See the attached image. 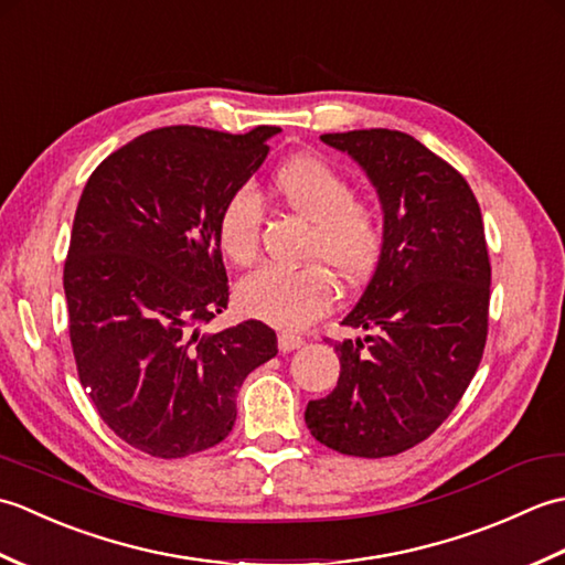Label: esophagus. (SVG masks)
I'll use <instances>...</instances> for the list:
<instances>
[{
  "label": "esophagus",
  "instance_id": "esophagus-1",
  "mask_svg": "<svg viewBox=\"0 0 565 565\" xmlns=\"http://www.w3.org/2000/svg\"><path fill=\"white\" fill-rule=\"evenodd\" d=\"M301 344H303L301 334H291V332H281V334H279V350H281V352L298 350V347H301Z\"/></svg>",
  "mask_w": 565,
  "mask_h": 565
}]
</instances>
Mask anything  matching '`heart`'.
<instances>
[{
    "label": "heart",
    "instance_id": "1",
    "mask_svg": "<svg viewBox=\"0 0 565 565\" xmlns=\"http://www.w3.org/2000/svg\"><path fill=\"white\" fill-rule=\"evenodd\" d=\"M271 191L286 209L310 221L306 267H262L237 286L243 313L274 328L296 330L332 308L338 281L364 284L386 249V213L381 203L352 194V184L320 154H296L271 177ZM223 255L237 267L259 257L262 203L249 189L227 194L215 221Z\"/></svg>",
    "mask_w": 565,
    "mask_h": 565
}]
</instances>
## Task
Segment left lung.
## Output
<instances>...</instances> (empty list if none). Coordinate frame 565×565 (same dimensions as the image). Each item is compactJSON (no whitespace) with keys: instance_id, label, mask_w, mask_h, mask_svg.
Instances as JSON below:
<instances>
[{"instance_id":"1","label":"left lung","mask_w":565,"mask_h":565,"mask_svg":"<svg viewBox=\"0 0 565 565\" xmlns=\"http://www.w3.org/2000/svg\"><path fill=\"white\" fill-rule=\"evenodd\" d=\"M376 186L386 249L342 326L374 330L334 342L340 379L310 401L320 444L381 459L425 441L459 405L488 338L490 259L481 206L466 179L401 130L326 134Z\"/></svg>"}]
</instances>
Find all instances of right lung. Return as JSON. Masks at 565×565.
Returning a JSON list of instances; mask_svg holds the SVG:
<instances>
[{
  "label": "right lung",
  "mask_w": 565,
  "mask_h": 565,
  "mask_svg": "<svg viewBox=\"0 0 565 565\" xmlns=\"http://www.w3.org/2000/svg\"><path fill=\"white\" fill-rule=\"evenodd\" d=\"M276 134L148 130L111 152L79 196L63 271L72 354L99 417L150 456L182 459L223 441L237 388L279 352L259 320L199 332L231 296L218 211Z\"/></svg>",
  "instance_id": "add662e5"
}]
</instances>
